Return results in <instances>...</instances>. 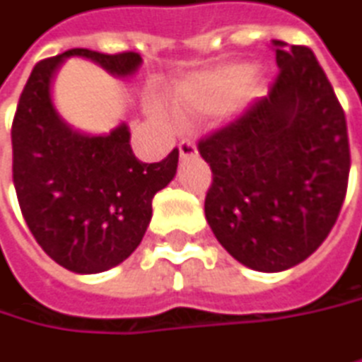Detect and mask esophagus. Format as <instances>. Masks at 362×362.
<instances>
[{
	"label": "esophagus",
	"mask_w": 362,
	"mask_h": 362,
	"mask_svg": "<svg viewBox=\"0 0 362 362\" xmlns=\"http://www.w3.org/2000/svg\"><path fill=\"white\" fill-rule=\"evenodd\" d=\"M178 151H180V157H194L197 155V145L192 141H182L178 145Z\"/></svg>",
	"instance_id": "1"
}]
</instances>
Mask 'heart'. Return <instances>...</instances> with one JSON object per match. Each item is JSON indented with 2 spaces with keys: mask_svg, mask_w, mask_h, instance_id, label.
<instances>
[{
  "mask_svg": "<svg viewBox=\"0 0 362 362\" xmlns=\"http://www.w3.org/2000/svg\"><path fill=\"white\" fill-rule=\"evenodd\" d=\"M240 81L247 84L250 78L247 76V70L238 66H226L192 74L176 84L172 93L174 110L180 114L209 112L219 105Z\"/></svg>",
  "mask_w": 362,
  "mask_h": 362,
  "instance_id": "b5f03b06",
  "label": "heart"
}]
</instances>
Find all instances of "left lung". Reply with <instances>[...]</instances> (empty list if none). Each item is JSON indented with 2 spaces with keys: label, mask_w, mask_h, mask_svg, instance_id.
<instances>
[{
  "label": "left lung",
  "mask_w": 362,
  "mask_h": 362,
  "mask_svg": "<svg viewBox=\"0 0 362 362\" xmlns=\"http://www.w3.org/2000/svg\"><path fill=\"white\" fill-rule=\"evenodd\" d=\"M272 45L279 72L267 97L199 141L214 172L205 217L215 238L236 261L267 274L321 247L350 172L344 110L315 53Z\"/></svg>",
  "instance_id": "8db88e82"
}]
</instances>
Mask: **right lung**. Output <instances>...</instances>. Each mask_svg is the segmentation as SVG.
I'll return each mask as SVG.
<instances>
[{"label":"right lung","mask_w":362,"mask_h":362,"mask_svg":"<svg viewBox=\"0 0 362 362\" xmlns=\"http://www.w3.org/2000/svg\"><path fill=\"white\" fill-rule=\"evenodd\" d=\"M86 57L117 78L132 76L139 53L70 49L39 62L20 95L12 124V174L20 211L35 240L74 274H101L141 245L153 197L176 176L178 148L143 163L130 130L90 136L68 126L51 103V81L68 57Z\"/></svg>","instance_id":"obj_1"}]
</instances>
